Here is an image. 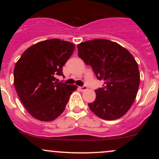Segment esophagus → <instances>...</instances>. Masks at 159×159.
Wrapping results in <instances>:
<instances>
[{
	"mask_svg": "<svg viewBox=\"0 0 159 159\" xmlns=\"http://www.w3.org/2000/svg\"><path fill=\"white\" fill-rule=\"evenodd\" d=\"M79 89H80V90L82 91V92H84V91L87 90V86H83V87H80Z\"/></svg>",
	"mask_w": 159,
	"mask_h": 159,
	"instance_id": "34e87169",
	"label": "esophagus"
}]
</instances>
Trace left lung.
Segmentation results:
<instances>
[{
	"label": "left lung",
	"mask_w": 159,
	"mask_h": 159,
	"mask_svg": "<svg viewBox=\"0 0 159 159\" xmlns=\"http://www.w3.org/2000/svg\"><path fill=\"white\" fill-rule=\"evenodd\" d=\"M78 50V57L104 81L102 87L95 90V101L88 104L90 111L103 120L122 117L134 103L140 84L134 57L118 43L103 39L81 43Z\"/></svg>",
	"instance_id": "obj_1"
}]
</instances>
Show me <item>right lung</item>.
<instances>
[{
    "instance_id": "add662e5",
    "label": "right lung",
    "mask_w": 159,
    "mask_h": 159,
    "mask_svg": "<svg viewBox=\"0 0 159 159\" xmlns=\"http://www.w3.org/2000/svg\"><path fill=\"white\" fill-rule=\"evenodd\" d=\"M75 50L59 39L39 42L25 51L14 68V86L27 112L40 121L55 120L65 110L77 86L57 83L63 66Z\"/></svg>"
}]
</instances>
